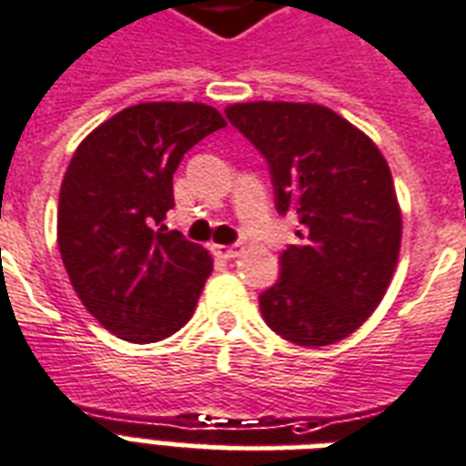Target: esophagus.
<instances>
[{
    "label": "esophagus",
    "instance_id": "obj_1",
    "mask_svg": "<svg viewBox=\"0 0 466 466\" xmlns=\"http://www.w3.org/2000/svg\"><path fill=\"white\" fill-rule=\"evenodd\" d=\"M214 250H216V255H218V258H223V259L238 258V252H240L236 245H214Z\"/></svg>",
    "mask_w": 466,
    "mask_h": 466
}]
</instances>
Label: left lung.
Here are the masks:
<instances>
[{
	"label": "left lung",
	"mask_w": 466,
	"mask_h": 466,
	"mask_svg": "<svg viewBox=\"0 0 466 466\" xmlns=\"http://www.w3.org/2000/svg\"><path fill=\"white\" fill-rule=\"evenodd\" d=\"M226 116L265 157L274 207L299 221L259 311L284 340L320 348L370 319L394 274L401 211L380 147L319 104H233Z\"/></svg>",
	"instance_id": "1"
}]
</instances>
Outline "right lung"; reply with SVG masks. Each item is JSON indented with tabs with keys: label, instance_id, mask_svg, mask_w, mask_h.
Segmentation results:
<instances>
[{
	"label": "right lung",
	"instance_id": "right-lung-1",
	"mask_svg": "<svg viewBox=\"0 0 466 466\" xmlns=\"http://www.w3.org/2000/svg\"><path fill=\"white\" fill-rule=\"evenodd\" d=\"M223 126L207 104H136L72 155L57 201L63 265L86 311L124 340L157 342L192 319L211 255L165 218L184 153Z\"/></svg>",
	"mask_w": 466,
	"mask_h": 466
}]
</instances>
